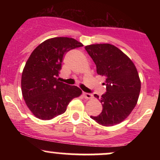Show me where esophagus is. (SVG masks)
<instances>
[{"instance_id":"obj_1","label":"esophagus","mask_w":160,"mask_h":160,"mask_svg":"<svg viewBox=\"0 0 160 160\" xmlns=\"http://www.w3.org/2000/svg\"><path fill=\"white\" fill-rule=\"evenodd\" d=\"M82 95L86 99H92L93 98L92 95L91 93H87V92H83L82 93Z\"/></svg>"}]
</instances>
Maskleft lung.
I'll return each mask as SVG.
<instances>
[{
    "label": "left lung",
    "mask_w": 160,
    "mask_h": 160,
    "mask_svg": "<svg viewBox=\"0 0 160 160\" xmlns=\"http://www.w3.org/2000/svg\"><path fill=\"white\" fill-rule=\"evenodd\" d=\"M96 65L97 74L105 78L106 92L101 97L102 111L91 118L104 126L120 123L136 105L141 90V80L134 63L120 49L109 43L85 47Z\"/></svg>",
    "instance_id": "1"
}]
</instances>
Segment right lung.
I'll list each match as a JSON object with an SVG mask.
<instances>
[{
  "label": "right lung",
  "mask_w": 160,
  "mask_h": 160,
  "mask_svg": "<svg viewBox=\"0 0 160 160\" xmlns=\"http://www.w3.org/2000/svg\"><path fill=\"white\" fill-rule=\"evenodd\" d=\"M74 38H53L34 49L22 74V92L28 108L37 118L52 120L64 113L73 98L82 94L80 88L58 81L64 55L82 47Z\"/></svg>",
  "instance_id": "obj_1"
}]
</instances>
